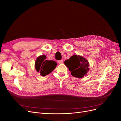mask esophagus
Listing matches in <instances>:
<instances>
[{
  "instance_id": "1",
  "label": "esophagus",
  "mask_w": 121,
  "mask_h": 121,
  "mask_svg": "<svg viewBox=\"0 0 121 121\" xmlns=\"http://www.w3.org/2000/svg\"><path fill=\"white\" fill-rule=\"evenodd\" d=\"M57 62H58V64H61L63 63V60H58Z\"/></svg>"
}]
</instances>
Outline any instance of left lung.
<instances>
[{
	"mask_svg": "<svg viewBox=\"0 0 121 121\" xmlns=\"http://www.w3.org/2000/svg\"><path fill=\"white\" fill-rule=\"evenodd\" d=\"M64 64L71 72L72 75L78 78H83L89 70L88 61L79 55H74L69 60H65Z\"/></svg>",
	"mask_w": 121,
	"mask_h": 121,
	"instance_id": "left-lung-1",
	"label": "left lung"
}]
</instances>
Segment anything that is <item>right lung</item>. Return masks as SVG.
Listing matches in <instances>:
<instances>
[{
  "label": "right lung",
  "mask_w": 121,
  "mask_h": 121,
  "mask_svg": "<svg viewBox=\"0 0 121 121\" xmlns=\"http://www.w3.org/2000/svg\"><path fill=\"white\" fill-rule=\"evenodd\" d=\"M46 56L42 55L37 58L35 61V67L42 76H45L52 72L56 68L57 63L53 60H46Z\"/></svg>",
  "instance_id": "right-lung-1"
}]
</instances>
